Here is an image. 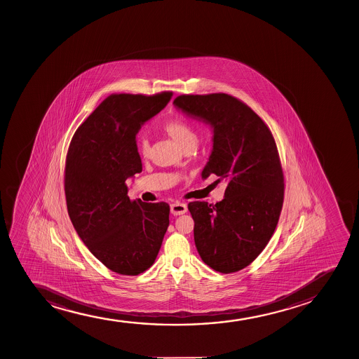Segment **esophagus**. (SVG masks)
Returning <instances> with one entry per match:
<instances>
[{
	"mask_svg": "<svg viewBox=\"0 0 359 359\" xmlns=\"http://www.w3.org/2000/svg\"><path fill=\"white\" fill-rule=\"evenodd\" d=\"M170 208H171V213L173 215H184L188 210L186 203H182V202H175L170 206Z\"/></svg>",
	"mask_w": 359,
	"mask_h": 359,
	"instance_id": "1",
	"label": "esophagus"
}]
</instances>
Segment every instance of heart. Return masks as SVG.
Returning a JSON list of instances; mask_svg holds the SVG:
<instances>
[{
    "mask_svg": "<svg viewBox=\"0 0 359 359\" xmlns=\"http://www.w3.org/2000/svg\"><path fill=\"white\" fill-rule=\"evenodd\" d=\"M164 130L183 149H186L187 146L190 144H194L198 139L194 126L180 117H175L168 121L164 124ZM149 149L151 146H149V137L141 136L137 140V149L141 153V156L147 157L149 154Z\"/></svg>",
    "mask_w": 359,
    "mask_h": 359,
    "instance_id": "b5f03b06",
    "label": "heart"
}]
</instances>
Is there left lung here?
<instances>
[{"instance_id": "left-lung-1", "label": "left lung", "mask_w": 359, "mask_h": 359, "mask_svg": "<svg viewBox=\"0 0 359 359\" xmlns=\"http://www.w3.org/2000/svg\"><path fill=\"white\" fill-rule=\"evenodd\" d=\"M173 104L210 124L213 149L202 178L227 183L223 201L189 202L195 245L212 269L238 272L260 255L280 217L285 183L276 140L260 116L226 93L182 95Z\"/></svg>"}]
</instances>
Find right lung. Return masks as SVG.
I'll return each instance as SVG.
<instances>
[{
  "label": "right lung",
  "instance_id": "obj_1",
  "mask_svg": "<svg viewBox=\"0 0 359 359\" xmlns=\"http://www.w3.org/2000/svg\"><path fill=\"white\" fill-rule=\"evenodd\" d=\"M171 95H109L76 129L67 152L65 193L73 226L105 267L123 276L154 264L169 226V205L130 200L126 181L142 171L136 134Z\"/></svg>",
  "mask_w": 359,
  "mask_h": 359
}]
</instances>
